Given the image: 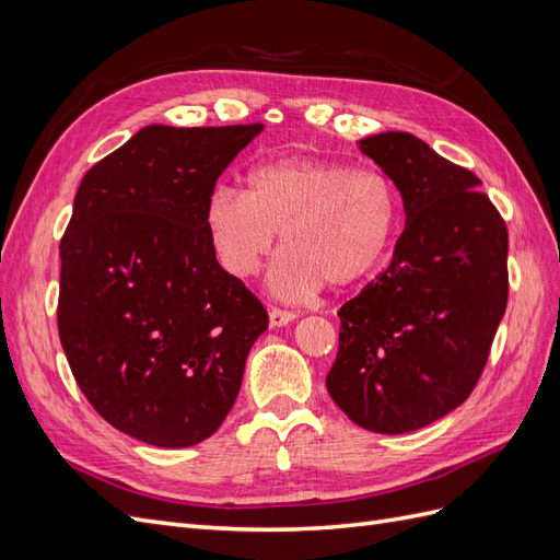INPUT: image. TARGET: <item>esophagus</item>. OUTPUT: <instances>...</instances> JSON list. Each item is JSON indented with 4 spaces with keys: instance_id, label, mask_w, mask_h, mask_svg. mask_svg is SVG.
<instances>
[{
    "instance_id": "1",
    "label": "esophagus",
    "mask_w": 560,
    "mask_h": 560,
    "mask_svg": "<svg viewBox=\"0 0 560 560\" xmlns=\"http://www.w3.org/2000/svg\"><path fill=\"white\" fill-rule=\"evenodd\" d=\"M268 317H270V327H284V325H290L292 319H296V313L282 311V308H270Z\"/></svg>"
}]
</instances>
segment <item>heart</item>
I'll use <instances>...</instances> for the list:
<instances>
[{
    "label": "heart",
    "instance_id": "heart-1",
    "mask_svg": "<svg viewBox=\"0 0 560 560\" xmlns=\"http://www.w3.org/2000/svg\"><path fill=\"white\" fill-rule=\"evenodd\" d=\"M245 191L219 186L206 224L217 259L233 278L257 276L273 252L282 254L270 287L282 299H306L327 282L348 287L385 261L399 222L395 179L376 167L331 159H273L254 165Z\"/></svg>",
    "mask_w": 560,
    "mask_h": 560
}]
</instances>
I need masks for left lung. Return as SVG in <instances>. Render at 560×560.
<instances>
[{
    "label": "left lung",
    "instance_id": "1",
    "mask_svg": "<svg viewBox=\"0 0 560 560\" xmlns=\"http://www.w3.org/2000/svg\"><path fill=\"white\" fill-rule=\"evenodd\" d=\"M360 149L395 179L406 226L389 266L338 311L327 389L360 428L404 434L477 387L510 296V233L474 173L413 135Z\"/></svg>",
    "mask_w": 560,
    "mask_h": 560
}]
</instances>
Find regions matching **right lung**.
Returning a JSON list of instances; mask_svg holds the SVG:
<instances>
[{
	"label": "right lung",
	"mask_w": 560,
	"mask_h": 560,
	"mask_svg": "<svg viewBox=\"0 0 560 560\" xmlns=\"http://www.w3.org/2000/svg\"><path fill=\"white\" fill-rule=\"evenodd\" d=\"M261 130L147 126L79 184L60 241V343L93 409L144 444L212 436L268 327L206 224L219 175Z\"/></svg>",
	"instance_id": "1"
}]
</instances>
